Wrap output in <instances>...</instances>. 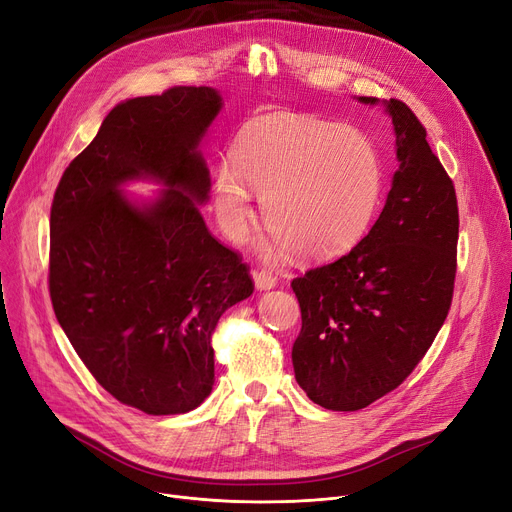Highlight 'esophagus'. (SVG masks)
<instances>
[{"mask_svg":"<svg viewBox=\"0 0 512 512\" xmlns=\"http://www.w3.org/2000/svg\"><path fill=\"white\" fill-rule=\"evenodd\" d=\"M254 285L258 291H266V289H273L277 285V279L271 273L260 271V273H254Z\"/></svg>","mask_w":512,"mask_h":512,"instance_id":"34e87169","label":"esophagus"}]
</instances>
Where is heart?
Here are the masks:
<instances>
[{
	"instance_id": "b5f03b06",
	"label": "heart",
	"mask_w": 512,
	"mask_h": 512,
	"mask_svg": "<svg viewBox=\"0 0 512 512\" xmlns=\"http://www.w3.org/2000/svg\"><path fill=\"white\" fill-rule=\"evenodd\" d=\"M231 162L216 168L212 183L218 223L243 241L254 218L250 187L264 193L262 221L273 233L262 254L273 260L348 254L369 233L385 191L383 158L369 135L302 114L250 120Z\"/></svg>"
}]
</instances>
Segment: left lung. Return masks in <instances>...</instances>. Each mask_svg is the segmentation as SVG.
I'll list each match as a JSON object with an SVG mask.
<instances>
[{"label":"left lung","instance_id":"left-lung-1","mask_svg":"<svg viewBox=\"0 0 512 512\" xmlns=\"http://www.w3.org/2000/svg\"><path fill=\"white\" fill-rule=\"evenodd\" d=\"M383 108L400 166L377 223L350 254L291 281L302 310L296 381L329 410H360L396 389L442 329L454 291L452 179L412 110L400 100Z\"/></svg>","mask_w":512,"mask_h":512}]
</instances>
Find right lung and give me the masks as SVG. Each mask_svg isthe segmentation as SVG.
Listing matches in <instances>:
<instances>
[{
	"mask_svg": "<svg viewBox=\"0 0 512 512\" xmlns=\"http://www.w3.org/2000/svg\"><path fill=\"white\" fill-rule=\"evenodd\" d=\"M223 108L212 87H173L110 110L68 164L50 218L56 319L95 381L148 415L198 408L214 385L212 331L252 296L241 258L208 231L200 143ZM152 180L154 201L124 196Z\"/></svg>",
	"mask_w": 512,
	"mask_h": 512,
	"instance_id": "1",
	"label": "right lung"
}]
</instances>
